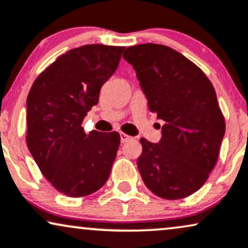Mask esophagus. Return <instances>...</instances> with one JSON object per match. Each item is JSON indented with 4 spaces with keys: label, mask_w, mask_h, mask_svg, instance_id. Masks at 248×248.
<instances>
[{
    "label": "esophagus",
    "mask_w": 248,
    "mask_h": 248,
    "mask_svg": "<svg viewBox=\"0 0 248 248\" xmlns=\"http://www.w3.org/2000/svg\"><path fill=\"white\" fill-rule=\"evenodd\" d=\"M120 136H121V141H122V143H125V142H127L128 140H131V137H130V136H127V134L123 133V132H121Z\"/></svg>",
    "instance_id": "1"
}]
</instances>
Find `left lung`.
Instances as JSON below:
<instances>
[{"label":"left lung","mask_w":248,"mask_h":248,"mask_svg":"<svg viewBox=\"0 0 248 248\" xmlns=\"http://www.w3.org/2000/svg\"><path fill=\"white\" fill-rule=\"evenodd\" d=\"M123 57L136 69L149 110L165 122L158 143L140 139L141 178L160 198L188 197L210 176L226 132L213 84L192 61L162 44L130 46Z\"/></svg>","instance_id":"obj_1"}]
</instances>
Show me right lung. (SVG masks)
<instances>
[{
	"label": "right lung",
	"instance_id": "obj_1",
	"mask_svg": "<svg viewBox=\"0 0 248 248\" xmlns=\"http://www.w3.org/2000/svg\"><path fill=\"white\" fill-rule=\"evenodd\" d=\"M125 46L89 44L61 54L36 77L27 96V147L47 181L69 197L99 190L110 174L121 136L83 131Z\"/></svg>",
	"mask_w": 248,
	"mask_h": 248
}]
</instances>
